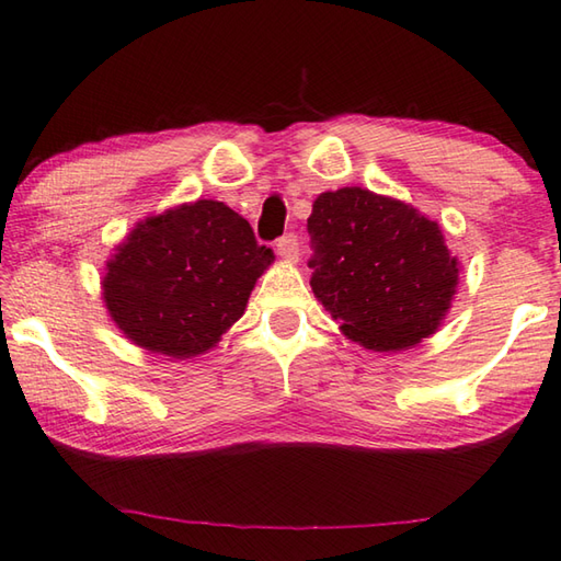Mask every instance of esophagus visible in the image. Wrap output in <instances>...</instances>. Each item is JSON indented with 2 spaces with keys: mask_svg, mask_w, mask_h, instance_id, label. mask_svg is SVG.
Here are the masks:
<instances>
[{
  "mask_svg": "<svg viewBox=\"0 0 561 561\" xmlns=\"http://www.w3.org/2000/svg\"><path fill=\"white\" fill-rule=\"evenodd\" d=\"M299 248H301V242L297 236H294V232H287V236H282L277 240V254L284 260H299Z\"/></svg>",
  "mask_w": 561,
  "mask_h": 561,
  "instance_id": "esophagus-1",
  "label": "esophagus"
}]
</instances>
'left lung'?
Here are the masks:
<instances>
[{
	"mask_svg": "<svg viewBox=\"0 0 561 561\" xmlns=\"http://www.w3.org/2000/svg\"><path fill=\"white\" fill-rule=\"evenodd\" d=\"M307 230L311 289L348 339L387 353L439 329L458 262L434 220L353 186L321 193Z\"/></svg>",
	"mask_w": 561,
	"mask_h": 561,
	"instance_id": "left-lung-1",
	"label": "left lung"
}]
</instances>
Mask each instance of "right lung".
<instances>
[{
  "mask_svg": "<svg viewBox=\"0 0 561 561\" xmlns=\"http://www.w3.org/2000/svg\"><path fill=\"white\" fill-rule=\"evenodd\" d=\"M245 218L226 203L196 201L147 218L107 262L103 297L127 339L171 358L213 348L245 313L270 267Z\"/></svg>",
  "mask_w": 561,
  "mask_h": 561,
  "instance_id": "add662e5",
  "label": "right lung"
}]
</instances>
